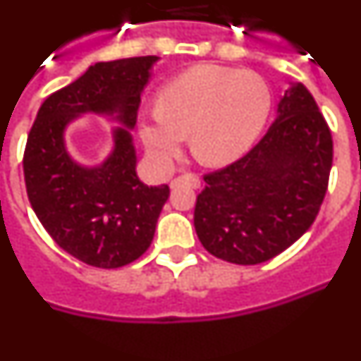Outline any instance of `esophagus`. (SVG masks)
I'll use <instances>...</instances> for the list:
<instances>
[{
  "label": "esophagus",
  "mask_w": 361,
  "mask_h": 361,
  "mask_svg": "<svg viewBox=\"0 0 361 361\" xmlns=\"http://www.w3.org/2000/svg\"><path fill=\"white\" fill-rule=\"evenodd\" d=\"M180 184H190V186H193V188H199L200 178H199V175H195V173L178 175V177H175L173 180H171L170 186L177 188V186H180Z\"/></svg>",
  "instance_id": "1"
}]
</instances>
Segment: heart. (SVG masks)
Instances as JSON below:
<instances>
[{"mask_svg": "<svg viewBox=\"0 0 361 361\" xmlns=\"http://www.w3.org/2000/svg\"><path fill=\"white\" fill-rule=\"evenodd\" d=\"M269 108V88L255 72L199 65L166 82L157 106L141 111L137 126L157 164L177 157L190 133L191 152L200 162L224 166L251 148Z\"/></svg>", "mask_w": 361, "mask_h": 361, "instance_id": "b5f03b06", "label": "heart"}]
</instances>
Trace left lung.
Masks as SVG:
<instances>
[{"label":"left lung","instance_id":"left-lung-1","mask_svg":"<svg viewBox=\"0 0 361 361\" xmlns=\"http://www.w3.org/2000/svg\"><path fill=\"white\" fill-rule=\"evenodd\" d=\"M333 137L302 82L279 103V117L244 157L204 175L193 224L213 257L238 266L271 260L317 219L329 184Z\"/></svg>","mask_w":361,"mask_h":361}]
</instances>
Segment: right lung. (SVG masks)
<instances>
[{
  "label": "right lung",
  "mask_w": 361,
  "mask_h": 361,
  "mask_svg": "<svg viewBox=\"0 0 361 361\" xmlns=\"http://www.w3.org/2000/svg\"><path fill=\"white\" fill-rule=\"evenodd\" d=\"M157 56L95 63L81 78L44 99L23 155L30 206L59 247L88 266L116 269L149 247L170 188L146 186L135 171L130 130ZM116 118L114 149L101 165L69 157L66 124L81 113Z\"/></svg>",
  "instance_id": "obj_1"
}]
</instances>
